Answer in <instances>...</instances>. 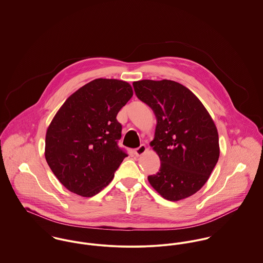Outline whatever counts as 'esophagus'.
Wrapping results in <instances>:
<instances>
[{
  "mask_svg": "<svg viewBox=\"0 0 263 263\" xmlns=\"http://www.w3.org/2000/svg\"><path fill=\"white\" fill-rule=\"evenodd\" d=\"M146 150H147L146 146L144 145V144H141L138 148H136V149L134 150V153H135L136 156H140V155H142V154L145 153Z\"/></svg>",
  "mask_w": 263,
  "mask_h": 263,
  "instance_id": "1",
  "label": "esophagus"
}]
</instances>
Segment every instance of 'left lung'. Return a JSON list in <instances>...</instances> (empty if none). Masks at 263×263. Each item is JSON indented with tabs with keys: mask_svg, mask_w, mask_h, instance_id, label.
<instances>
[{
	"mask_svg": "<svg viewBox=\"0 0 263 263\" xmlns=\"http://www.w3.org/2000/svg\"><path fill=\"white\" fill-rule=\"evenodd\" d=\"M137 98L155 117L150 145L160 158V170L149 175L152 187L168 201L191 197L202 189L216 166L219 136L201 101L182 85L168 80L133 83Z\"/></svg>",
	"mask_w": 263,
	"mask_h": 263,
	"instance_id": "obj_1",
	"label": "left lung"
}]
</instances>
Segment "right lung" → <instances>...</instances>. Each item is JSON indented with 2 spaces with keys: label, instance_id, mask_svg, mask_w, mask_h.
I'll return each instance as SVG.
<instances>
[{
  "label": "right lung",
  "instance_id": "1",
  "mask_svg": "<svg viewBox=\"0 0 263 263\" xmlns=\"http://www.w3.org/2000/svg\"><path fill=\"white\" fill-rule=\"evenodd\" d=\"M132 96L126 82L97 79L61 106L46 132L45 158L68 191L92 197L112 181L128 156L118 145L122 125L116 117Z\"/></svg>",
  "mask_w": 263,
  "mask_h": 263
}]
</instances>
